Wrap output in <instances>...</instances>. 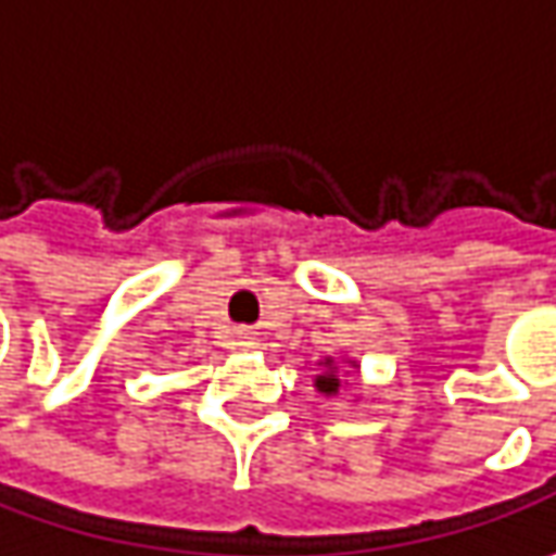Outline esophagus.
I'll return each instance as SVG.
<instances>
[{"mask_svg": "<svg viewBox=\"0 0 556 556\" xmlns=\"http://www.w3.org/2000/svg\"><path fill=\"white\" fill-rule=\"evenodd\" d=\"M238 346H253V333L238 331Z\"/></svg>", "mask_w": 556, "mask_h": 556, "instance_id": "esophagus-1", "label": "esophagus"}]
</instances>
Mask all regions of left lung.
Listing matches in <instances>:
<instances>
[{"instance_id": "8db88e82", "label": "left lung", "mask_w": 556, "mask_h": 556, "mask_svg": "<svg viewBox=\"0 0 556 556\" xmlns=\"http://www.w3.org/2000/svg\"><path fill=\"white\" fill-rule=\"evenodd\" d=\"M325 365H328V362H325ZM315 387H318V390H321V393H337V387H340V377H337V374L333 371H325V374H318V377H315Z\"/></svg>"}]
</instances>
